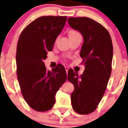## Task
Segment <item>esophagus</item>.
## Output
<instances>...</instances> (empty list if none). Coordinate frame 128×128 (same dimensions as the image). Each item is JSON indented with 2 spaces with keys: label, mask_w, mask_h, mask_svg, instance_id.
I'll return each mask as SVG.
<instances>
[{
  "label": "esophagus",
  "mask_w": 128,
  "mask_h": 128,
  "mask_svg": "<svg viewBox=\"0 0 128 128\" xmlns=\"http://www.w3.org/2000/svg\"><path fill=\"white\" fill-rule=\"evenodd\" d=\"M65 70H66V72H68V69H69V68L67 66H65Z\"/></svg>",
  "instance_id": "esophagus-1"
}]
</instances>
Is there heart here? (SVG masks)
I'll list each match as a JSON object with an SVG mask.
<instances>
[{
  "mask_svg": "<svg viewBox=\"0 0 128 128\" xmlns=\"http://www.w3.org/2000/svg\"><path fill=\"white\" fill-rule=\"evenodd\" d=\"M78 34V32L75 31V30H70L68 33V36H72V35H74V34Z\"/></svg>",
  "mask_w": 128,
  "mask_h": 128,
  "instance_id": "heart-1",
  "label": "heart"
}]
</instances>
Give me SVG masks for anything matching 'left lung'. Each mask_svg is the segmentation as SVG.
Here are the masks:
<instances>
[{"label": "left lung", "mask_w": 128, "mask_h": 128, "mask_svg": "<svg viewBox=\"0 0 128 128\" xmlns=\"http://www.w3.org/2000/svg\"><path fill=\"white\" fill-rule=\"evenodd\" d=\"M68 23L83 37L80 56L85 66L82 75L72 68L68 71V80L74 86L71 102L76 112L86 115L96 110L106 90L112 72V42L108 30L92 19L70 17Z\"/></svg>", "instance_id": "obj_1"}]
</instances>
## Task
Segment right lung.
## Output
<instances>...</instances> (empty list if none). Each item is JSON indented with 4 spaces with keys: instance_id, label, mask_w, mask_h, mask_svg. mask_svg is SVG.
Segmentation results:
<instances>
[{
    "instance_id": "add662e5",
    "label": "right lung",
    "mask_w": 128,
    "mask_h": 128,
    "mask_svg": "<svg viewBox=\"0 0 128 128\" xmlns=\"http://www.w3.org/2000/svg\"><path fill=\"white\" fill-rule=\"evenodd\" d=\"M66 18L54 16L38 18L24 29L18 41L16 63L20 90L26 102L38 112L52 108L56 92L66 80L63 65L47 70L44 62Z\"/></svg>"
}]
</instances>
